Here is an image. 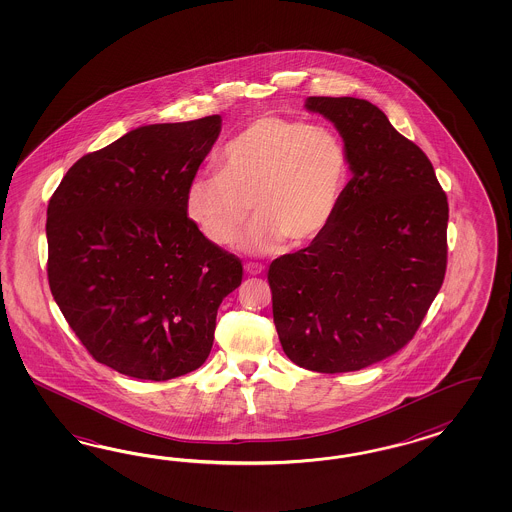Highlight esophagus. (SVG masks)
I'll return each mask as SVG.
<instances>
[{
  "label": "esophagus",
  "instance_id": "1",
  "mask_svg": "<svg viewBox=\"0 0 512 512\" xmlns=\"http://www.w3.org/2000/svg\"><path fill=\"white\" fill-rule=\"evenodd\" d=\"M244 270L248 272L249 276H259V274H263L264 266L259 263H246L244 264Z\"/></svg>",
  "mask_w": 512,
  "mask_h": 512
}]
</instances>
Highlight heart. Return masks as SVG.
I'll use <instances>...</instances> for the list:
<instances>
[{
    "mask_svg": "<svg viewBox=\"0 0 512 512\" xmlns=\"http://www.w3.org/2000/svg\"><path fill=\"white\" fill-rule=\"evenodd\" d=\"M349 176V152L334 129L263 114L225 144L219 172L191 178L184 212L204 240L227 246L251 204L257 217L240 248L268 253L285 240L302 248L332 225Z\"/></svg>",
    "mask_w": 512,
    "mask_h": 512,
    "instance_id": "b5f03b06",
    "label": "heart"
}]
</instances>
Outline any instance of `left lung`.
Wrapping results in <instances>:
<instances>
[{"instance_id":"left-lung-1","label":"left lung","mask_w":512,"mask_h":512,"mask_svg":"<svg viewBox=\"0 0 512 512\" xmlns=\"http://www.w3.org/2000/svg\"><path fill=\"white\" fill-rule=\"evenodd\" d=\"M340 131L351 180L326 233L268 268L285 355L357 372L413 340L447 270L449 202L430 159L366 99L308 97Z\"/></svg>"}]
</instances>
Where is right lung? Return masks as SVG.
Wrapping results in <instances>:
<instances>
[{"mask_svg": "<svg viewBox=\"0 0 512 512\" xmlns=\"http://www.w3.org/2000/svg\"><path fill=\"white\" fill-rule=\"evenodd\" d=\"M221 116L142 125L80 157L48 202V283L97 362L167 381L210 355L242 263L202 238L184 195Z\"/></svg>", "mask_w": 512, "mask_h": 512, "instance_id": "add662e5", "label": "right lung"}]
</instances>
